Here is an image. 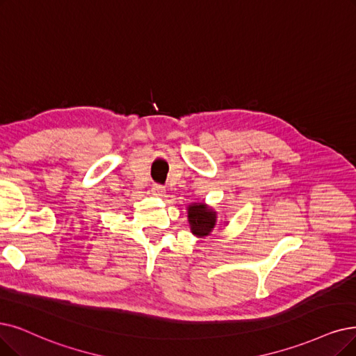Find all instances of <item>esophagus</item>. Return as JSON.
<instances>
[{"instance_id":"1","label":"esophagus","mask_w":356,"mask_h":356,"mask_svg":"<svg viewBox=\"0 0 356 356\" xmlns=\"http://www.w3.org/2000/svg\"><path fill=\"white\" fill-rule=\"evenodd\" d=\"M165 193H166V190L162 186H158V184H154L152 188V194L154 197H162V195H165Z\"/></svg>"}]
</instances>
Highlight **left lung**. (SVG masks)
Returning a JSON list of instances; mask_svg holds the SVG:
<instances>
[{
  "label": "left lung",
  "mask_w": 356,
  "mask_h": 356,
  "mask_svg": "<svg viewBox=\"0 0 356 356\" xmlns=\"http://www.w3.org/2000/svg\"><path fill=\"white\" fill-rule=\"evenodd\" d=\"M187 218L191 234L197 238L210 236L216 227L218 213L211 206L202 203H191L187 207Z\"/></svg>",
  "instance_id": "1"
}]
</instances>
